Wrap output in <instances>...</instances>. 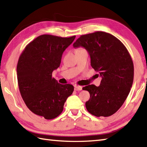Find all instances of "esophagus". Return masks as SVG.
<instances>
[{"mask_svg":"<svg viewBox=\"0 0 147 147\" xmlns=\"http://www.w3.org/2000/svg\"><path fill=\"white\" fill-rule=\"evenodd\" d=\"M74 90H76V91H80V90H82V87L81 86H74Z\"/></svg>","mask_w":147,"mask_h":147,"instance_id":"34e87169","label":"esophagus"}]
</instances>
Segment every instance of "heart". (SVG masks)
<instances>
[{"label": "heart", "mask_w": 147, "mask_h": 147, "mask_svg": "<svg viewBox=\"0 0 147 147\" xmlns=\"http://www.w3.org/2000/svg\"><path fill=\"white\" fill-rule=\"evenodd\" d=\"M80 50H83V49H80Z\"/></svg>", "instance_id": "b5f03b06"}]
</instances>
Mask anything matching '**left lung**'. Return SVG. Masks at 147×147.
Masks as SVG:
<instances>
[{
    "instance_id": "left-lung-1",
    "label": "left lung",
    "mask_w": 147,
    "mask_h": 147,
    "mask_svg": "<svg viewBox=\"0 0 147 147\" xmlns=\"http://www.w3.org/2000/svg\"><path fill=\"white\" fill-rule=\"evenodd\" d=\"M73 47L87 50L91 66L102 78L99 87L83 88L90 93L87 111L96 117L112 115L122 106L133 85L134 65L127 48L117 37L100 31L81 36Z\"/></svg>"
}]
</instances>
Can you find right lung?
I'll return each instance as SVG.
<instances>
[{
    "instance_id": "obj_1",
    "label": "right lung",
    "mask_w": 147,
    "mask_h": 147,
    "mask_svg": "<svg viewBox=\"0 0 147 147\" xmlns=\"http://www.w3.org/2000/svg\"><path fill=\"white\" fill-rule=\"evenodd\" d=\"M75 37L39 36L19 57L17 78L22 99L32 113L45 119L58 117L73 92V85L60 84L52 78V72L59 67L63 52Z\"/></svg>"
}]
</instances>
